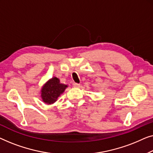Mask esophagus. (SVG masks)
<instances>
[{"label":"esophagus","instance_id":"1","mask_svg":"<svg viewBox=\"0 0 153 153\" xmlns=\"http://www.w3.org/2000/svg\"><path fill=\"white\" fill-rule=\"evenodd\" d=\"M73 86H74V87H79V84L74 82V83H73Z\"/></svg>","mask_w":153,"mask_h":153}]
</instances>
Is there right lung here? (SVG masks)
<instances>
[{"label": "right lung", "mask_w": 153, "mask_h": 153, "mask_svg": "<svg viewBox=\"0 0 153 153\" xmlns=\"http://www.w3.org/2000/svg\"><path fill=\"white\" fill-rule=\"evenodd\" d=\"M68 86L60 83L59 79L53 77L43 86L41 90V97L43 102L51 105L56 102Z\"/></svg>", "instance_id": "obj_1"}]
</instances>
